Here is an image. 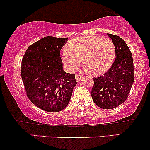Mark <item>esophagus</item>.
<instances>
[{
	"label": "esophagus",
	"mask_w": 150,
	"mask_h": 150,
	"mask_svg": "<svg viewBox=\"0 0 150 150\" xmlns=\"http://www.w3.org/2000/svg\"><path fill=\"white\" fill-rule=\"evenodd\" d=\"M83 77V75L81 74H76V80L77 82H79L80 81H81L82 78Z\"/></svg>",
	"instance_id": "esophagus-1"
}]
</instances>
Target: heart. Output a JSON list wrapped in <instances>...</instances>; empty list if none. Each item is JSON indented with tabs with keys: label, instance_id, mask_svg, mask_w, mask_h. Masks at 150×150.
Here are the masks:
<instances>
[{
	"label": "heart",
	"instance_id": "b5f03b06",
	"mask_svg": "<svg viewBox=\"0 0 150 150\" xmlns=\"http://www.w3.org/2000/svg\"><path fill=\"white\" fill-rule=\"evenodd\" d=\"M115 48L108 38L85 36L75 38L68 43L63 52V61L74 70L81 63L88 72L100 75L107 71L113 63Z\"/></svg>",
	"mask_w": 150,
	"mask_h": 150
}]
</instances>
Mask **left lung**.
Listing matches in <instances>:
<instances>
[{
  "instance_id": "8db88e82",
  "label": "left lung",
  "mask_w": 150,
  "mask_h": 150,
  "mask_svg": "<svg viewBox=\"0 0 150 150\" xmlns=\"http://www.w3.org/2000/svg\"><path fill=\"white\" fill-rule=\"evenodd\" d=\"M115 48V60L101 76L93 78L91 97L98 106L112 109L126 101L134 81L132 55L120 37L108 34Z\"/></svg>"
}]
</instances>
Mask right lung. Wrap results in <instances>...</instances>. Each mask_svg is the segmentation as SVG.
Instances as JSON below:
<instances>
[{"instance_id": "add662e5", "label": "right lung", "mask_w": 150, "mask_h": 150, "mask_svg": "<svg viewBox=\"0 0 150 150\" xmlns=\"http://www.w3.org/2000/svg\"><path fill=\"white\" fill-rule=\"evenodd\" d=\"M67 40L44 37L30 45L22 58L20 69L26 96L45 111L64 109L77 84L74 74L63 69L61 50Z\"/></svg>"}]
</instances>
